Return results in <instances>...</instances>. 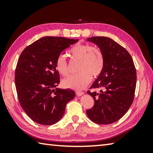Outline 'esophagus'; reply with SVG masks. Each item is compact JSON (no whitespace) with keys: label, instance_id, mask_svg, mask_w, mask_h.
<instances>
[{"label":"esophagus","instance_id":"34e87169","mask_svg":"<svg viewBox=\"0 0 153 153\" xmlns=\"http://www.w3.org/2000/svg\"><path fill=\"white\" fill-rule=\"evenodd\" d=\"M76 94L77 96H78V97H80V96H82L84 94V92H79V91H77L76 92Z\"/></svg>","mask_w":153,"mask_h":153}]
</instances>
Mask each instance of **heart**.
Wrapping results in <instances>:
<instances>
[{"label":"heart","mask_w":153,"mask_h":153,"mask_svg":"<svg viewBox=\"0 0 153 153\" xmlns=\"http://www.w3.org/2000/svg\"><path fill=\"white\" fill-rule=\"evenodd\" d=\"M72 61H79L77 74L72 75L62 82L66 88L79 90L86 87L92 79L101 74L105 65V57L100 48L88 44L77 43L69 51ZM55 67L61 76H67L69 68L65 56L59 55L56 59Z\"/></svg>","instance_id":"heart-1"}]
</instances>
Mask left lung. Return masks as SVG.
I'll use <instances>...</instances> for the list:
<instances>
[{"mask_svg":"<svg viewBox=\"0 0 153 153\" xmlns=\"http://www.w3.org/2000/svg\"><path fill=\"white\" fill-rule=\"evenodd\" d=\"M87 40L101 50L105 65L101 74L90 87V89L100 88V92L87 91L94 104L86 111V114L93 122L107 125L120 120L132 104L136 69L128 51L111 38L94 36Z\"/></svg>","mask_w":153,"mask_h":153,"instance_id":"obj_1","label":"left lung"}]
</instances>
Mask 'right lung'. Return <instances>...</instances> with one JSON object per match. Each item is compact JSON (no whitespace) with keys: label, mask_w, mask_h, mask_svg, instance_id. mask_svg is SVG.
<instances>
[{"label":"right lung","mask_w":153,"mask_h":153,"mask_svg":"<svg viewBox=\"0 0 153 153\" xmlns=\"http://www.w3.org/2000/svg\"><path fill=\"white\" fill-rule=\"evenodd\" d=\"M78 40L46 36L21 53L15 72L20 105L31 120L45 126L55 124L64 115L67 103L75 97L70 89L55 88L60 76L55 67L62 51Z\"/></svg>","instance_id":"right-lung-1"}]
</instances>
